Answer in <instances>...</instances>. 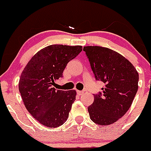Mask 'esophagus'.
Returning <instances> with one entry per match:
<instances>
[{
	"label": "esophagus",
	"instance_id": "esophagus-1",
	"mask_svg": "<svg viewBox=\"0 0 151 151\" xmlns=\"http://www.w3.org/2000/svg\"><path fill=\"white\" fill-rule=\"evenodd\" d=\"M83 93H84V91H77V94H78V95H82Z\"/></svg>",
	"mask_w": 151,
	"mask_h": 151
}]
</instances>
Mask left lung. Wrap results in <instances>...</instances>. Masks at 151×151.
<instances>
[{"label":"left lung","instance_id":"left-lung-1","mask_svg":"<svg viewBox=\"0 0 151 151\" xmlns=\"http://www.w3.org/2000/svg\"><path fill=\"white\" fill-rule=\"evenodd\" d=\"M95 78L105 84L102 92L94 95L88 111L91 120L109 125L126 114L138 89L139 75L124 56L102 46H84Z\"/></svg>","mask_w":151,"mask_h":151}]
</instances>
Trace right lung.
Instances as JSON below:
<instances>
[{
  "instance_id": "1",
  "label": "right lung",
  "mask_w": 151,
  "mask_h": 151,
  "mask_svg": "<svg viewBox=\"0 0 151 151\" xmlns=\"http://www.w3.org/2000/svg\"><path fill=\"white\" fill-rule=\"evenodd\" d=\"M82 50V46L50 45L38 51L22 72L18 86L24 104L42 125L57 127L66 122L76 91L56 90L54 81Z\"/></svg>"
}]
</instances>
